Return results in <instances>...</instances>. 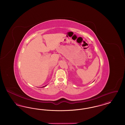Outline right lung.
Wrapping results in <instances>:
<instances>
[{"instance_id": "obj_1", "label": "right lung", "mask_w": 125, "mask_h": 125, "mask_svg": "<svg viewBox=\"0 0 125 125\" xmlns=\"http://www.w3.org/2000/svg\"><path fill=\"white\" fill-rule=\"evenodd\" d=\"M46 85H45V86H43V87H42V88H43V87H45V86H46Z\"/></svg>"}]
</instances>
